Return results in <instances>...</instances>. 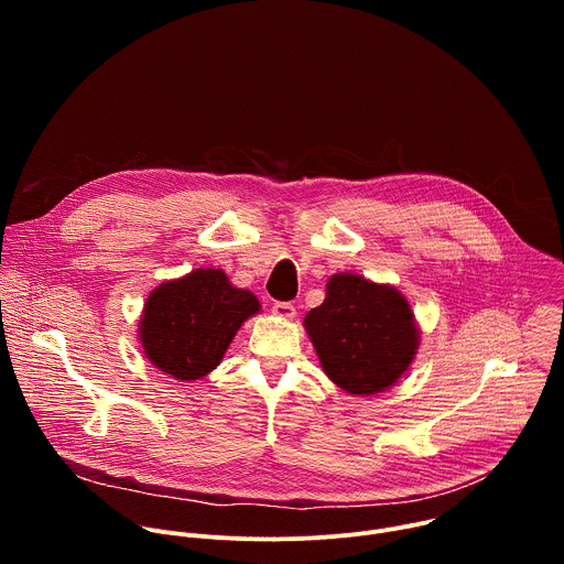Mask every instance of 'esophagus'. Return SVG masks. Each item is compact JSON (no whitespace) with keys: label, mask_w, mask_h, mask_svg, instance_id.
<instances>
[{"label":"esophagus","mask_w":564,"mask_h":564,"mask_svg":"<svg viewBox=\"0 0 564 564\" xmlns=\"http://www.w3.org/2000/svg\"><path fill=\"white\" fill-rule=\"evenodd\" d=\"M272 312L281 318H292L296 314V307L292 303H285V301H276L272 303Z\"/></svg>","instance_id":"1"}]
</instances>
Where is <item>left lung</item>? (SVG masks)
<instances>
[{"label": "left lung", "mask_w": 564, "mask_h": 564, "mask_svg": "<svg viewBox=\"0 0 564 564\" xmlns=\"http://www.w3.org/2000/svg\"><path fill=\"white\" fill-rule=\"evenodd\" d=\"M303 324L326 375L352 394L392 386L420 346L409 301L357 274H335L326 301L312 307Z\"/></svg>", "instance_id": "8db88e82"}]
</instances>
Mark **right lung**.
Instances as JSON below:
<instances>
[{
    "label": "right lung",
    "instance_id": "obj_1",
    "mask_svg": "<svg viewBox=\"0 0 564 564\" xmlns=\"http://www.w3.org/2000/svg\"><path fill=\"white\" fill-rule=\"evenodd\" d=\"M259 307V299L229 285L225 272L194 270L149 294L140 321L144 355L181 381L200 379L220 364L236 330Z\"/></svg>",
    "mask_w": 564,
    "mask_h": 564
}]
</instances>
